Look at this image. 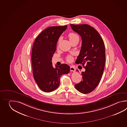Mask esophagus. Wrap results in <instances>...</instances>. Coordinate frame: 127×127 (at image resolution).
<instances>
[{"instance_id":"esophagus-1","label":"esophagus","mask_w":127,"mask_h":127,"mask_svg":"<svg viewBox=\"0 0 127 127\" xmlns=\"http://www.w3.org/2000/svg\"><path fill=\"white\" fill-rule=\"evenodd\" d=\"M70 69L71 71H73V72L75 71V68L73 66H70Z\"/></svg>"}]
</instances>
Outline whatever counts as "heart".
<instances>
[{"mask_svg":"<svg viewBox=\"0 0 127 127\" xmlns=\"http://www.w3.org/2000/svg\"><path fill=\"white\" fill-rule=\"evenodd\" d=\"M68 37L69 40L71 42H73V41L75 40L76 39H79L78 35L74 32H70L68 34ZM72 60H73V58L71 56H68L67 58V60L68 62H71L72 61Z\"/></svg>","mask_w":127,"mask_h":127,"instance_id":"1","label":"heart"}]
</instances>
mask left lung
I'll return each mask as SVG.
<instances>
[{
    "mask_svg": "<svg viewBox=\"0 0 127 127\" xmlns=\"http://www.w3.org/2000/svg\"><path fill=\"white\" fill-rule=\"evenodd\" d=\"M70 26L80 35L82 40L81 50L75 63L82 64L85 69L82 72L83 80L75 84V88L82 94H89L97 87L102 77L105 62L104 43L97 31L89 25L71 24Z\"/></svg>",
    "mask_w": 127,
    "mask_h": 127,
    "instance_id": "1",
    "label": "left lung"
}]
</instances>
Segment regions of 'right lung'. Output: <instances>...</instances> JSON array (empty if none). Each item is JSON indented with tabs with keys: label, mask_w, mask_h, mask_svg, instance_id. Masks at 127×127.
<instances>
[{
	"label": "right lung",
	"mask_w": 127,
	"mask_h": 127,
	"mask_svg": "<svg viewBox=\"0 0 127 127\" xmlns=\"http://www.w3.org/2000/svg\"><path fill=\"white\" fill-rule=\"evenodd\" d=\"M67 28V25L49 27L38 35L33 44L31 55L33 76L38 87L44 92L57 89L61 75L69 72L68 65H56L54 68L52 62L57 41Z\"/></svg>",
	"instance_id": "obj_1"
}]
</instances>
